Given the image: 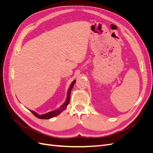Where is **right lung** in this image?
<instances>
[{
    "label": "right lung",
    "instance_id": "1",
    "mask_svg": "<svg viewBox=\"0 0 153 153\" xmlns=\"http://www.w3.org/2000/svg\"><path fill=\"white\" fill-rule=\"evenodd\" d=\"M75 82H76V80H74L72 82V84H71L70 87H69V89H68V96H67V98H66L65 103H64L58 110H55L54 111H52V112H48V113L45 114H42V115L38 114L36 112H34V111H32V110H29L32 114H34V115H35L36 117H38L39 119H50V118H52V117L57 116V115H58L59 114H61L62 112V111L65 110L68 106V105L69 103V100H70L71 91V89H72V88L73 87L74 85H75Z\"/></svg>",
    "mask_w": 153,
    "mask_h": 153
}]
</instances>
